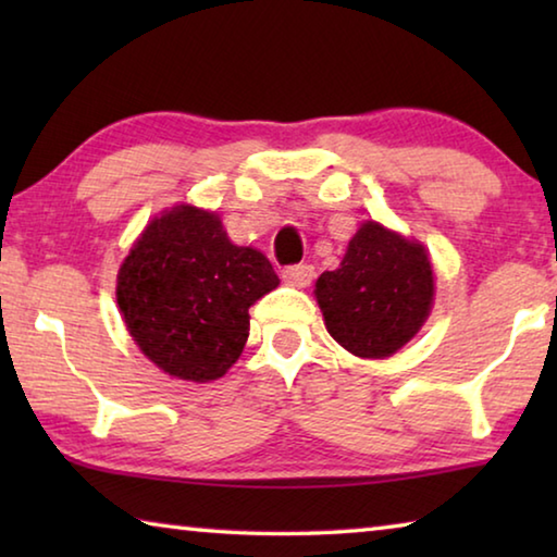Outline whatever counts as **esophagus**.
<instances>
[{"mask_svg":"<svg viewBox=\"0 0 557 557\" xmlns=\"http://www.w3.org/2000/svg\"><path fill=\"white\" fill-rule=\"evenodd\" d=\"M282 277H285V282L292 287H309L314 280V268L307 265V262H301V265H289L282 270Z\"/></svg>","mask_w":557,"mask_h":557,"instance_id":"obj_1","label":"esophagus"}]
</instances>
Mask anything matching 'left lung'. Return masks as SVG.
<instances>
[{"mask_svg":"<svg viewBox=\"0 0 557 557\" xmlns=\"http://www.w3.org/2000/svg\"><path fill=\"white\" fill-rule=\"evenodd\" d=\"M329 334L361 358H385L420 332L432 309L435 277L418 240L366 221L348 240L342 265L317 280Z\"/></svg>","mask_w":557,"mask_h":557,"instance_id":"1","label":"left lung"}]
</instances>
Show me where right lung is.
Here are the masks:
<instances>
[{
  "instance_id": "1",
  "label": "right lung",
  "mask_w": 557,
  "mask_h": 557,
  "mask_svg": "<svg viewBox=\"0 0 557 557\" xmlns=\"http://www.w3.org/2000/svg\"><path fill=\"white\" fill-rule=\"evenodd\" d=\"M280 285L270 260L228 240L213 211L174 206L147 225L117 272V307L149 361L209 383L238 361L248 309Z\"/></svg>"
}]
</instances>
